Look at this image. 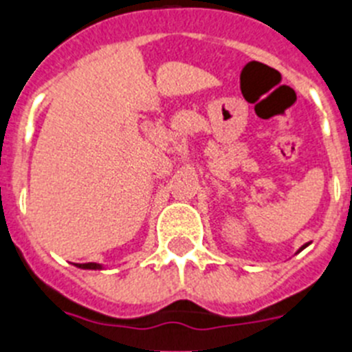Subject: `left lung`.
<instances>
[{
	"instance_id": "1",
	"label": "left lung",
	"mask_w": 352,
	"mask_h": 352,
	"mask_svg": "<svg viewBox=\"0 0 352 352\" xmlns=\"http://www.w3.org/2000/svg\"><path fill=\"white\" fill-rule=\"evenodd\" d=\"M305 247H309V243H305V245H303V247H301V248H300V250H303V248H305ZM300 250H298V252H300Z\"/></svg>"
}]
</instances>
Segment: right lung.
Wrapping results in <instances>:
<instances>
[{
    "label": "right lung",
    "mask_w": 352,
    "mask_h": 352,
    "mask_svg": "<svg viewBox=\"0 0 352 352\" xmlns=\"http://www.w3.org/2000/svg\"><path fill=\"white\" fill-rule=\"evenodd\" d=\"M77 268H82V270H102L104 266L102 264H96V263H86V264H76Z\"/></svg>",
    "instance_id": "right-lung-1"
}]
</instances>
